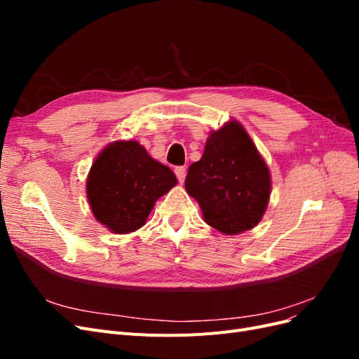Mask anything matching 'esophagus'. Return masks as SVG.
<instances>
[{"mask_svg":"<svg viewBox=\"0 0 359 359\" xmlns=\"http://www.w3.org/2000/svg\"><path fill=\"white\" fill-rule=\"evenodd\" d=\"M175 175H177L178 181L182 184V182H184V180H186V168H184V166H178V168H175Z\"/></svg>","mask_w":359,"mask_h":359,"instance_id":"1","label":"esophagus"}]
</instances>
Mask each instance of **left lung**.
<instances>
[{"label": "left lung", "mask_w": 359, "mask_h": 359, "mask_svg": "<svg viewBox=\"0 0 359 359\" xmlns=\"http://www.w3.org/2000/svg\"><path fill=\"white\" fill-rule=\"evenodd\" d=\"M186 190L222 233H241L260 222L271 194L269 169L240 123L210 133L202 158L189 168Z\"/></svg>", "instance_id": "1"}]
</instances>
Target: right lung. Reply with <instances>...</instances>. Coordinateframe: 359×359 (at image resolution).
Here are the masks:
<instances>
[{
  "instance_id": "1",
  "label": "right lung",
  "mask_w": 359,
  "mask_h": 359,
  "mask_svg": "<svg viewBox=\"0 0 359 359\" xmlns=\"http://www.w3.org/2000/svg\"><path fill=\"white\" fill-rule=\"evenodd\" d=\"M177 182L175 173L137 140H116L94 160L86 198L97 222L114 233H130L145 224L157 199Z\"/></svg>"
}]
</instances>
